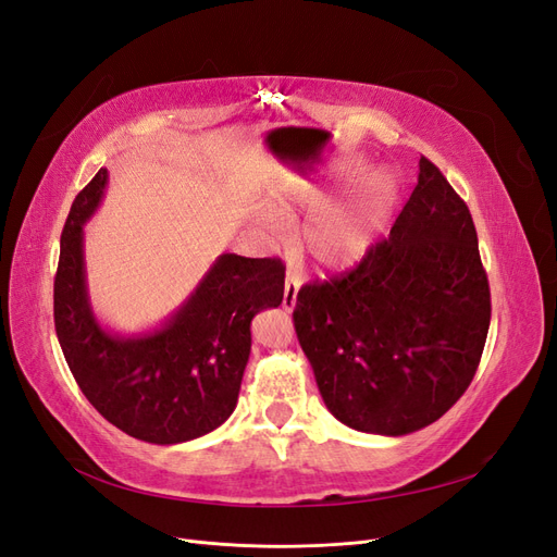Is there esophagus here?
Segmentation results:
<instances>
[{"label":"esophagus","mask_w":557,"mask_h":557,"mask_svg":"<svg viewBox=\"0 0 557 557\" xmlns=\"http://www.w3.org/2000/svg\"><path fill=\"white\" fill-rule=\"evenodd\" d=\"M299 276L295 272H288L285 274V285H283V309L293 311L295 305H297V293H299Z\"/></svg>","instance_id":"1"}]
</instances>
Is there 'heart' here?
<instances>
[{
	"instance_id": "b5f03b06",
	"label": "heart",
	"mask_w": 557,
	"mask_h": 557,
	"mask_svg": "<svg viewBox=\"0 0 557 557\" xmlns=\"http://www.w3.org/2000/svg\"><path fill=\"white\" fill-rule=\"evenodd\" d=\"M327 190L320 183L301 178L283 190L281 205L314 209L325 201ZM397 199V183L387 174H374L358 190L327 201L299 230V248L320 269L344 272L360 264L383 234Z\"/></svg>"
}]
</instances>
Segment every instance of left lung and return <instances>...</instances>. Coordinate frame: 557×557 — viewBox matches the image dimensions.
I'll list each match as a JSON object with an SVG mask.
<instances>
[{
    "mask_svg": "<svg viewBox=\"0 0 557 557\" xmlns=\"http://www.w3.org/2000/svg\"><path fill=\"white\" fill-rule=\"evenodd\" d=\"M418 166L391 237L350 272L301 285L293 311L330 413L385 436L428 428L465 395L491 327L471 213L440 166Z\"/></svg>",
    "mask_w": 557,
    "mask_h": 557,
    "instance_id": "8db88e82",
    "label": "left lung"
}]
</instances>
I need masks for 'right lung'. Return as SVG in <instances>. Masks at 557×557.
I'll return each mask as SVG.
<instances>
[{"label": "right lung", "mask_w": 557, "mask_h": 557, "mask_svg": "<svg viewBox=\"0 0 557 557\" xmlns=\"http://www.w3.org/2000/svg\"><path fill=\"white\" fill-rule=\"evenodd\" d=\"M104 185L107 170H99L62 230L53 315L64 360L92 407L134 440L160 446L197 440L237 407L250 320L283 301L285 267L278 258L225 252L164 327L111 334L92 315L83 264V223Z\"/></svg>", "instance_id": "add662e5"}]
</instances>
